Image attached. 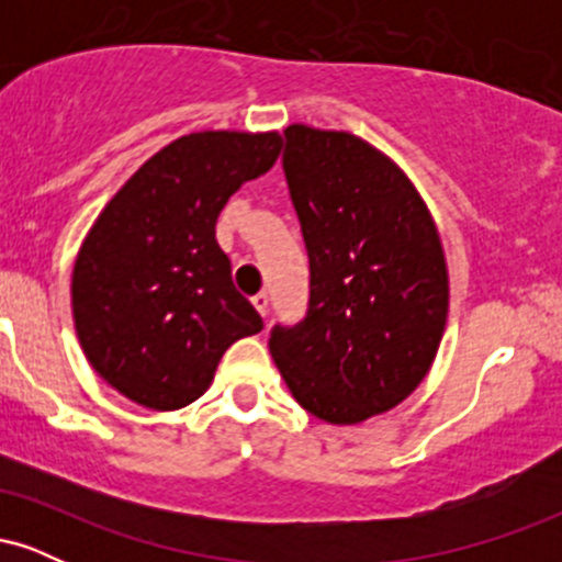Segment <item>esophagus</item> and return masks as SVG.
I'll list each match as a JSON object with an SVG mask.
<instances>
[{"mask_svg":"<svg viewBox=\"0 0 562 562\" xmlns=\"http://www.w3.org/2000/svg\"><path fill=\"white\" fill-rule=\"evenodd\" d=\"M250 301H254V306L259 308L261 317H267V312H269V293H267V290H261V293H256Z\"/></svg>","mask_w":562,"mask_h":562,"instance_id":"1","label":"esophagus"}]
</instances>
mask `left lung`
Wrapping results in <instances>:
<instances>
[{"label":"left lung","instance_id":"1","mask_svg":"<svg viewBox=\"0 0 562 562\" xmlns=\"http://www.w3.org/2000/svg\"><path fill=\"white\" fill-rule=\"evenodd\" d=\"M282 169L312 293L306 319L274 325L269 351L303 409L362 423L434 364L449 314L441 237L409 177L353 134L290 124Z\"/></svg>","mask_w":562,"mask_h":562}]
</instances>
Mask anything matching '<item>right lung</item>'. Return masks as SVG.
I'll return each instance as SVG.
<instances>
[{
	"instance_id": "right-lung-1",
	"label": "right lung",
	"mask_w": 562,
	"mask_h": 562,
	"mask_svg": "<svg viewBox=\"0 0 562 562\" xmlns=\"http://www.w3.org/2000/svg\"><path fill=\"white\" fill-rule=\"evenodd\" d=\"M282 150L277 132H195L139 166L83 237L70 280L79 344L147 409L203 396L224 351L263 327L232 282L216 218Z\"/></svg>"
}]
</instances>
